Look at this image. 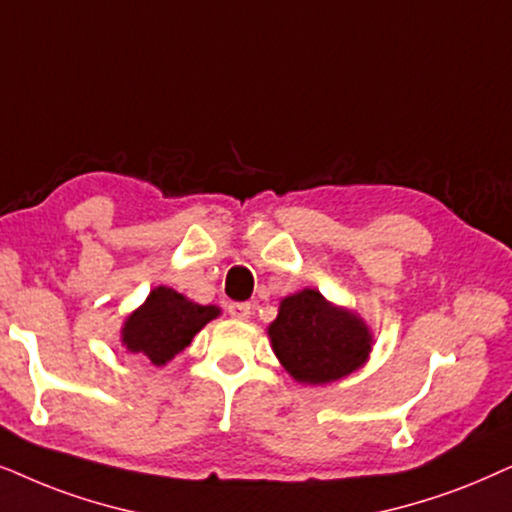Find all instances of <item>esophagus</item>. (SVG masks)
Returning <instances> with one entry per match:
<instances>
[{
    "instance_id": "1",
    "label": "esophagus",
    "mask_w": 512,
    "mask_h": 512,
    "mask_svg": "<svg viewBox=\"0 0 512 512\" xmlns=\"http://www.w3.org/2000/svg\"><path fill=\"white\" fill-rule=\"evenodd\" d=\"M228 313H230V317H235V320H247V317L251 315V305L249 303H230Z\"/></svg>"
}]
</instances>
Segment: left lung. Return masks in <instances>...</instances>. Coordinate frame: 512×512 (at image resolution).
Segmentation results:
<instances>
[{
    "mask_svg": "<svg viewBox=\"0 0 512 512\" xmlns=\"http://www.w3.org/2000/svg\"><path fill=\"white\" fill-rule=\"evenodd\" d=\"M268 334L277 360L301 383H331L353 374L371 350L364 322L334 308L315 289L284 298Z\"/></svg>",
    "mask_w": 512,
    "mask_h": 512,
    "instance_id": "1",
    "label": "left lung"
}]
</instances>
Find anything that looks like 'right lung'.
Instances as JSON below:
<instances>
[{"label":"right lung","mask_w":512,"mask_h":512,"mask_svg":"<svg viewBox=\"0 0 512 512\" xmlns=\"http://www.w3.org/2000/svg\"><path fill=\"white\" fill-rule=\"evenodd\" d=\"M216 315L214 305H197L174 289L157 287L124 322L122 341L131 353H143L152 364L162 367L190 345L197 331Z\"/></svg>","instance_id":"obj_1"}]
</instances>
